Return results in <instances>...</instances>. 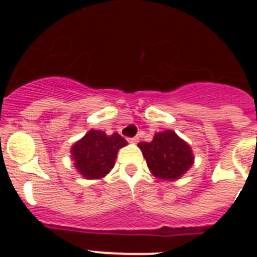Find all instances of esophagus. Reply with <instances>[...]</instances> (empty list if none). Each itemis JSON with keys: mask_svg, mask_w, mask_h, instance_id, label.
I'll list each match as a JSON object with an SVG mask.
<instances>
[{"mask_svg": "<svg viewBox=\"0 0 257 257\" xmlns=\"http://www.w3.org/2000/svg\"><path fill=\"white\" fill-rule=\"evenodd\" d=\"M139 142V138H130V139H128V143H131V144H136V143Z\"/></svg>", "mask_w": 257, "mask_h": 257, "instance_id": "1", "label": "esophagus"}]
</instances>
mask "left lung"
<instances>
[{"instance_id": "obj_1", "label": "left lung", "mask_w": 257, "mask_h": 257, "mask_svg": "<svg viewBox=\"0 0 257 257\" xmlns=\"http://www.w3.org/2000/svg\"><path fill=\"white\" fill-rule=\"evenodd\" d=\"M149 171L160 180H178L194 163L192 147L172 130L154 134L151 143L138 144Z\"/></svg>"}]
</instances>
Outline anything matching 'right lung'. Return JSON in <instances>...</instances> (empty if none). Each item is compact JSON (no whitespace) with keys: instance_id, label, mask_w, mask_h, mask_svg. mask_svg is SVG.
Instances as JSON below:
<instances>
[{"instance_id":"add662e5","label":"right lung","mask_w":257,"mask_h":257,"mask_svg":"<svg viewBox=\"0 0 257 257\" xmlns=\"http://www.w3.org/2000/svg\"><path fill=\"white\" fill-rule=\"evenodd\" d=\"M127 142L119 134L106 135L104 131L90 130L70 148V158L83 179H103L114 167L118 151Z\"/></svg>"}]
</instances>
